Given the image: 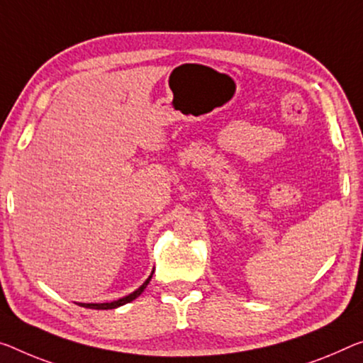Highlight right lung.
<instances>
[{"instance_id": "1", "label": "right lung", "mask_w": 363, "mask_h": 363, "mask_svg": "<svg viewBox=\"0 0 363 363\" xmlns=\"http://www.w3.org/2000/svg\"><path fill=\"white\" fill-rule=\"evenodd\" d=\"M152 274H154V271L150 272V276L146 279V281H144V284H143L141 287H138L135 292L128 294L126 297H121V298H118V300H113V302H107V303H77V305L84 306V308H92V310H113V308H118V306L125 305V303H130V302H133V300H135V298H138L139 295H141V294L144 292V289L147 287L149 281H150V279H152Z\"/></svg>"}]
</instances>
